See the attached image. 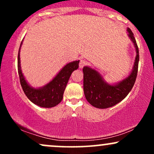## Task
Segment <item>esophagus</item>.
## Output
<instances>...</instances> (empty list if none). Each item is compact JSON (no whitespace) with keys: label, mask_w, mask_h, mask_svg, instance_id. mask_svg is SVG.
Instances as JSON below:
<instances>
[{"label":"esophagus","mask_w":154,"mask_h":154,"mask_svg":"<svg viewBox=\"0 0 154 154\" xmlns=\"http://www.w3.org/2000/svg\"><path fill=\"white\" fill-rule=\"evenodd\" d=\"M86 64H87V62H86V61L85 59H81L80 61H79V68H82V67L85 66Z\"/></svg>","instance_id":"obj_1"}]
</instances>
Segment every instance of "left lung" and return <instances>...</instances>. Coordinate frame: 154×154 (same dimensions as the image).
Instances as JSON below:
<instances>
[{"label":"left lung","mask_w":154,"mask_h":154,"mask_svg":"<svg viewBox=\"0 0 154 154\" xmlns=\"http://www.w3.org/2000/svg\"><path fill=\"white\" fill-rule=\"evenodd\" d=\"M129 36L136 49L135 62L133 70L129 77L115 85H110L103 81L98 72L88 66L83 68V89L86 99L92 106L98 109L114 106L122 100L131 91L137 75L139 50L133 33L128 28Z\"/></svg>","instance_id":"obj_1"}]
</instances>
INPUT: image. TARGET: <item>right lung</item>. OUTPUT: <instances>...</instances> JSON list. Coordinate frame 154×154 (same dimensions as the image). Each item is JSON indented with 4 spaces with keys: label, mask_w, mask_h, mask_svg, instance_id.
I'll return each instance as SVG.
<instances>
[{
    "label": "right lung",
    "mask_w": 154,
    "mask_h": 154,
    "mask_svg": "<svg viewBox=\"0 0 154 154\" xmlns=\"http://www.w3.org/2000/svg\"><path fill=\"white\" fill-rule=\"evenodd\" d=\"M19 51L18 54V73L21 86L26 97L33 103L40 107L51 108L56 106L62 100L63 92L66 88L69 79L72 72L78 69L79 61H72L71 63H67L48 84L43 88L35 89L27 84L22 73Z\"/></svg>",
    "instance_id": "1"
}]
</instances>
